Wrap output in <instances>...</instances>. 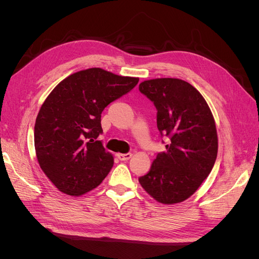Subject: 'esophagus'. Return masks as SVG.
Listing matches in <instances>:
<instances>
[{
    "instance_id": "34e87169",
    "label": "esophagus",
    "mask_w": 259,
    "mask_h": 259,
    "mask_svg": "<svg viewBox=\"0 0 259 259\" xmlns=\"http://www.w3.org/2000/svg\"><path fill=\"white\" fill-rule=\"evenodd\" d=\"M116 156L120 161H127L132 158V153L131 152H128V153H119Z\"/></svg>"
}]
</instances>
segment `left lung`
Segmentation results:
<instances>
[{
    "instance_id": "8db88e82",
    "label": "left lung",
    "mask_w": 259,
    "mask_h": 259,
    "mask_svg": "<svg viewBox=\"0 0 259 259\" xmlns=\"http://www.w3.org/2000/svg\"><path fill=\"white\" fill-rule=\"evenodd\" d=\"M139 92L153 103L158 130L168 143L138 180L163 204L183 202L197 191L215 164L218 139L213 115L201 94L183 80L145 81Z\"/></svg>"
}]
</instances>
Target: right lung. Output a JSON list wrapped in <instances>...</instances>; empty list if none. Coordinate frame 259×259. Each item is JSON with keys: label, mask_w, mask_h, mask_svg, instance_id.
<instances>
[{"label": "right lung", "mask_w": 259, "mask_h": 259, "mask_svg": "<svg viewBox=\"0 0 259 259\" xmlns=\"http://www.w3.org/2000/svg\"><path fill=\"white\" fill-rule=\"evenodd\" d=\"M138 81L91 68L66 77L45 99L35 120L34 147L42 170L58 190L82 195L108 175L113 156L97 140L101 112Z\"/></svg>", "instance_id": "obj_1"}]
</instances>
